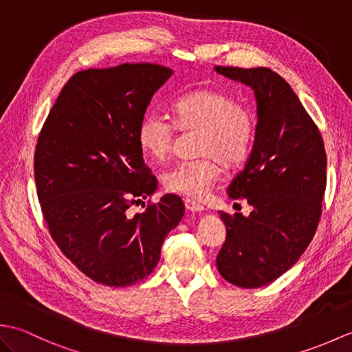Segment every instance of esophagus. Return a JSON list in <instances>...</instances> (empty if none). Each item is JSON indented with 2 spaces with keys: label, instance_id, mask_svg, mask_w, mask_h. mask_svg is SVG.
<instances>
[{
  "label": "esophagus",
  "instance_id": "esophagus-1",
  "mask_svg": "<svg viewBox=\"0 0 352 352\" xmlns=\"http://www.w3.org/2000/svg\"><path fill=\"white\" fill-rule=\"evenodd\" d=\"M184 206H186V210H189L192 213H201L204 210V207L201 206L199 203H197V201L193 199H184Z\"/></svg>",
  "mask_w": 352,
  "mask_h": 352
}]
</instances>
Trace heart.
I'll return each instance as SVG.
<instances>
[{
  "label": "heart",
  "mask_w": 352,
  "mask_h": 352,
  "mask_svg": "<svg viewBox=\"0 0 352 352\" xmlns=\"http://www.w3.org/2000/svg\"><path fill=\"white\" fill-rule=\"evenodd\" d=\"M172 122L160 115H148L138 129L140 151L162 162L174 146L175 129L199 133L197 154L201 159L182 162L164 172V189L189 198H201L221 175V164L236 168L251 153L256 138L252 110L218 89H197L180 96L170 109Z\"/></svg>",
  "instance_id": "heart-1"
}]
</instances>
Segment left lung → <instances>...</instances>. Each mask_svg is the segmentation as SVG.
Listing matches in <instances>:
<instances>
[{
  "instance_id": "left-lung-1",
  "label": "left lung",
  "mask_w": 352,
  "mask_h": 352,
  "mask_svg": "<svg viewBox=\"0 0 352 352\" xmlns=\"http://www.w3.org/2000/svg\"><path fill=\"white\" fill-rule=\"evenodd\" d=\"M250 86L257 101L252 151L233 178L230 198H245L250 216L219 212L227 237L219 274L239 287L266 286L294 266L316 233L327 186L324 140L296 94L267 68L216 66Z\"/></svg>"
}]
</instances>
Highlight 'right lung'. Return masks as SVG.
I'll list each match as a JSON object with an SVG mask.
<instances>
[{
    "label": "right lung",
    "instance_id": "obj_1",
    "mask_svg": "<svg viewBox=\"0 0 352 352\" xmlns=\"http://www.w3.org/2000/svg\"><path fill=\"white\" fill-rule=\"evenodd\" d=\"M172 69L124 63L69 78L37 138L34 180L52 241L89 278L125 287L146 278L184 214L180 197L130 214L151 197L157 178L138 144L153 95Z\"/></svg>",
    "mask_w": 352,
    "mask_h": 352
}]
</instances>
